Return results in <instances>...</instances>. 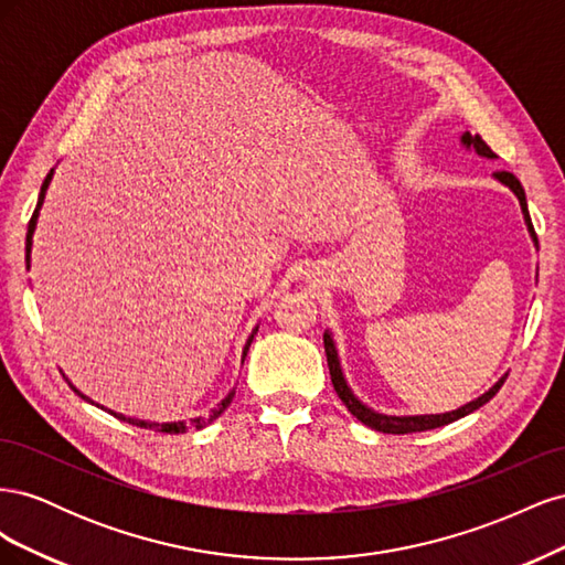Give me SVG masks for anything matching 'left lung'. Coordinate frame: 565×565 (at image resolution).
Returning a JSON list of instances; mask_svg holds the SVG:
<instances>
[{
  "label": "left lung",
  "instance_id": "left-lung-1",
  "mask_svg": "<svg viewBox=\"0 0 565 565\" xmlns=\"http://www.w3.org/2000/svg\"><path fill=\"white\" fill-rule=\"evenodd\" d=\"M461 143H465L467 148H473L478 156H483V158H494V152H492V148L481 139V136H471L469 131L461 136ZM498 177L502 183H507L511 191L516 193V198H519V202H521V210H523V216H525V224H527V228H530V233H533V237H535V228H533V221H530V212H527V202H525V191H523V185H521V181L511 174V172H498L494 174ZM324 353H328V365H330V377H332V384H334V391H337V396L341 398V403H344L347 407H349V413L355 417V419H361L365 426H372L374 431H382V434H415V431H429V429H436V426H443V424H450V422H455V419H459V417H465V415H469V413H473V409H478L481 405H486L494 393H498L500 388H502V384L507 382V377H502L498 384H494L490 391H486L481 398H476V401H471V403H467V405H461L459 409H452V413H446V415H422V417H384V415H377V413H372L370 407H365L361 401H358L353 393H351V388L347 386V382H344V374H341V367H339V361H337V351H334V344H332V339H330V334H324Z\"/></svg>",
  "mask_w": 565,
  "mask_h": 565
}]
</instances>
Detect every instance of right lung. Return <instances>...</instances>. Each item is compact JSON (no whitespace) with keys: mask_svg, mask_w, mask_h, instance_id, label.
<instances>
[{"mask_svg":"<svg viewBox=\"0 0 565 565\" xmlns=\"http://www.w3.org/2000/svg\"><path fill=\"white\" fill-rule=\"evenodd\" d=\"M51 174H54V169H51V172L46 174V179H44V183H42V191H40V200H38V207H35V212H32V216H30V224H28V235H25V264L30 266V247H32V233H35V224H38V214H40V207H42V200H44V193H46V185H49V181H51ZM252 339H254V334L247 339V347H245V355H247V349H249V344H252ZM73 391L77 393V396H82V393L73 386ZM233 396H235V391H231L228 396L218 403V407H214L210 415H204V417H198V419H191V422H174V424H156V422H141V419H127V417H122V415H115V413H110V415H115L117 419H125L127 424H134V426H141V429H150V431H162V434H185V431H191V429H202V426H207V424H212L221 413H224V409L231 405V401H233ZM84 398V396H82Z\"/></svg>","mask_w":565,"mask_h":565,"instance_id":"right-lung-1","label":"right lung"}]
</instances>
